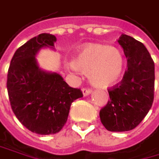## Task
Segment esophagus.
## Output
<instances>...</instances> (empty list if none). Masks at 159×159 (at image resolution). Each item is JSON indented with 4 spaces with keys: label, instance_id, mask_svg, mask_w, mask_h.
<instances>
[{
    "label": "esophagus",
    "instance_id": "1",
    "mask_svg": "<svg viewBox=\"0 0 159 159\" xmlns=\"http://www.w3.org/2000/svg\"><path fill=\"white\" fill-rule=\"evenodd\" d=\"M82 93H83V95H84V96H87V95L90 94L91 89H88V88H83V89H82Z\"/></svg>",
    "mask_w": 159,
    "mask_h": 159
}]
</instances>
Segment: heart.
Wrapping results in <instances>:
<instances>
[{
	"mask_svg": "<svg viewBox=\"0 0 159 159\" xmlns=\"http://www.w3.org/2000/svg\"><path fill=\"white\" fill-rule=\"evenodd\" d=\"M70 66L73 70L88 72L89 81L94 86L108 88L120 81L125 61L117 48L90 44L78 51Z\"/></svg>",
	"mask_w": 159,
	"mask_h": 159,
	"instance_id": "obj_1",
	"label": "heart"
}]
</instances>
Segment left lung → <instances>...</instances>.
Wrapping results in <instances>:
<instances>
[{
    "label": "left lung",
    "instance_id": "1",
    "mask_svg": "<svg viewBox=\"0 0 159 159\" xmlns=\"http://www.w3.org/2000/svg\"><path fill=\"white\" fill-rule=\"evenodd\" d=\"M119 45L127 58V70L119 84L109 89L110 101L99 115L111 132L131 131L149 112L155 91V63L142 43L122 34Z\"/></svg>",
    "mask_w": 159,
    "mask_h": 159
}]
</instances>
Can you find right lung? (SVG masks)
I'll return each instance as SVG.
<instances>
[{"label": "right lung", "mask_w": 159, "mask_h": 159, "mask_svg": "<svg viewBox=\"0 0 159 159\" xmlns=\"http://www.w3.org/2000/svg\"><path fill=\"white\" fill-rule=\"evenodd\" d=\"M56 37L42 33L16 50L7 73V93L12 111L32 133L54 134L68 120L71 103L83 97L56 72L42 70L36 55L43 48L54 49Z\"/></svg>", "instance_id": "add662e5"}]
</instances>
